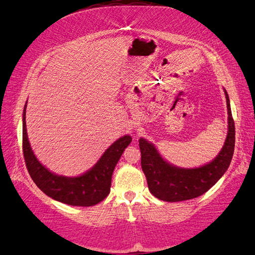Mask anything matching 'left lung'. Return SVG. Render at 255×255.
Returning <instances> with one entry per match:
<instances>
[{"instance_id":"left-lung-1","label":"left lung","mask_w":255,"mask_h":255,"mask_svg":"<svg viewBox=\"0 0 255 255\" xmlns=\"http://www.w3.org/2000/svg\"><path fill=\"white\" fill-rule=\"evenodd\" d=\"M225 90L228 109V134L222 149L212 161L197 168H181L169 163L152 142L139 139L141 168L151 194L167 202H179L203 195L226 173L233 157L235 126L230 99Z\"/></svg>"}]
</instances>
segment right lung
<instances>
[{"instance_id": "right-lung-1", "label": "right lung", "mask_w": 255, "mask_h": 255, "mask_svg": "<svg viewBox=\"0 0 255 255\" xmlns=\"http://www.w3.org/2000/svg\"><path fill=\"white\" fill-rule=\"evenodd\" d=\"M23 110V154L28 173L35 184L45 195L61 203L73 206H92L101 202L111 191L114 169L123 151L132 141L125 135L111 144L97 164L79 176H65L50 171L37 159L28 141L25 113Z\"/></svg>"}]
</instances>
